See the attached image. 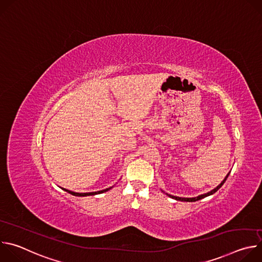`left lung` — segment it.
Here are the masks:
<instances>
[{
	"label": "left lung",
	"mask_w": 262,
	"mask_h": 262,
	"mask_svg": "<svg viewBox=\"0 0 262 262\" xmlns=\"http://www.w3.org/2000/svg\"><path fill=\"white\" fill-rule=\"evenodd\" d=\"M230 173V172H229ZM229 173L226 175V177L223 179V181L216 186V188H214L213 190H211V191H209V192H207V193H205V194H202V195H199V196H197V197H193V198H183V197H177V196H173V195H170V194H168V193H166L170 198H172V199H175V200H178V201H185V202H195V201H198V200H200V199H203V198H205V197H207V196H210V195H212V194H214L221 186L225 183V181H226V179L228 178V176H229ZM164 192V191H163Z\"/></svg>",
	"instance_id": "obj_1"
}]
</instances>
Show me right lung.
Masks as SVG:
<instances>
[{
	"instance_id": "add662e5",
	"label": "right lung",
	"mask_w": 262,
	"mask_h": 262,
	"mask_svg": "<svg viewBox=\"0 0 262 262\" xmlns=\"http://www.w3.org/2000/svg\"><path fill=\"white\" fill-rule=\"evenodd\" d=\"M113 186H111V188H107V189H104V190H101V191H97V192H90V193H76V192H72V191H69V190H66V189H63L65 192L73 195V196H78V197H86V196H93V195H98V194H101V193H104L108 190H111Z\"/></svg>"
}]
</instances>
